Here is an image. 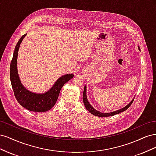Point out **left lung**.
I'll return each instance as SVG.
<instances>
[{
    "instance_id": "left-lung-1",
    "label": "left lung",
    "mask_w": 156,
    "mask_h": 156,
    "mask_svg": "<svg viewBox=\"0 0 156 156\" xmlns=\"http://www.w3.org/2000/svg\"><path fill=\"white\" fill-rule=\"evenodd\" d=\"M139 49L140 50L139 47H138ZM83 103L84 104V106H85L87 109L94 116H100V117H107V116H114L116 114H119V113L123 112L126 110H127V108H128L130 105L132 104V103L133 101V99L131 101V102L129 103V104H127L126 106H125L124 108H122L119 110H117L115 111H113V112H107V113H104V112H101L100 111H98L97 110H96L95 108H94L90 104L88 100H87V87L86 86H84V91H83Z\"/></svg>"
}]
</instances>
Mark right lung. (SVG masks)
<instances>
[{"mask_svg":"<svg viewBox=\"0 0 156 156\" xmlns=\"http://www.w3.org/2000/svg\"><path fill=\"white\" fill-rule=\"evenodd\" d=\"M27 34L23 35L13 51L10 64V81L14 95L20 104L29 111L45 112L50 110L57 101L60 90L66 83L73 77V74H66L60 77L48 92L43 94L33 93L24 87L19 77L17 68V55L20 44Z\"/></svg>","mask_w":156,"mask_h":156,"instance_id":"add662e5","label":"right lung"}]
</instances>
